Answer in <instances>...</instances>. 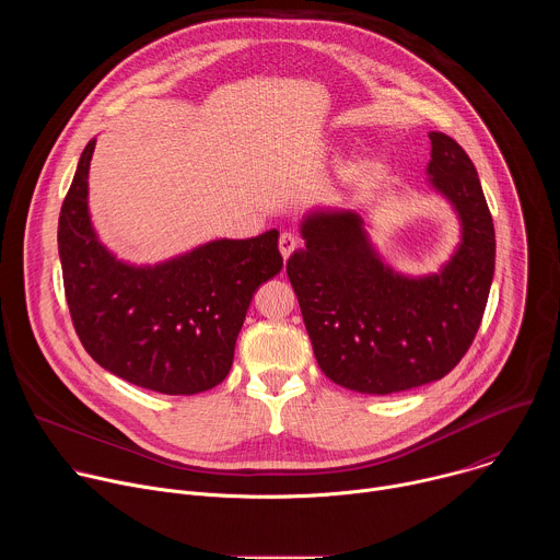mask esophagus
Masks as SVG:
<instances>
[{
  "instance_id": "esophagus-1",
  "label": "esophagus",
  "mask_w": 560,
  "mask_h": 560,
  "mask_svg": "<svg viewBox=\"0 0 560 560\" xmlns=\"http://www.w3.org/2000/svg\"><path fill=\"white\" fill-rule=\"evenodd\" d=\"M299 236L296 234H292V232H283L281 236H279V250H281V255H283V259L288 261V257L299 248Z\"/></svg>"
}]
</instances>
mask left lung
I'll use <instances>...</instances> for the list:
<instances>
[{
	"label": "left lung",
	"mask_w": 560,
	"mask_h": 560,
	"mask_svg": "<svg viewBox=\"0 0 560 560\" xmlns=\"http://www.w3.org/2000/svg\"><path fill=\"white\" fill-rule=\"evenodd\" d=\"M430 184L456 208L460 246L439 275L392 272L357 212H312L285 272L324 374L354 392L394 394L443 378L469 350L488 305L497 238L467 152L430 132Z\"/></svg>",
	"instance_id": "8db88e82"
}]
</instances>
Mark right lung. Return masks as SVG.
<instances>
[{
  "label": "right lung",
  "mask_w": 560,
  "mask_h": 560,
  "mask_svg": "<svg viewBox=\"0 0 560 560\" xmlns=\"http://www.w3.org/2000/svg\"><path fill=\"white\" fill-rule=\"evenodd\" d=\"M95 139L79 156L59 212V259L74 332L115 376L162 394L219 385L253 294L281 272L279 232L219 238L184 257L135 268L117 261L89 217Z\"/></svg>",
  "instance_id": "right-lung-1"
}]
</instances>
